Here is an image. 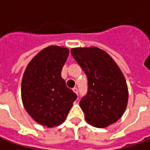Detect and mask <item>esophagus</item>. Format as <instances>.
Here are the masks:
<instances>
[{
  "label": "esophagus",
  "instance_id": "obj_1",
  "mask_svg": "<svg viewBox=\"0 0 150 150\" xmlns=\"http://www.w3.org/2000/svg\"><path fill=\"white\" fill-rule=\"evenodd\" d=\"M72 90H73V91L75 92V94H78V89H77V88H74Z\"/></svg>",
  "mask_w": 150,
  "mask_h": 150
}]
</instances>
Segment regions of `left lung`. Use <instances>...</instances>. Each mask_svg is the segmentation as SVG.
I'll use <instances>...</instances> for the list:
<instances>
[{
	"mask_svg": "<svg viewBox=\"0 0 150 150\" xmlns=\"http://www.w3.org/2000/svg\"><path fill=\"white\" fill-rule=\"evenodd\" d=\"M88 79V91L79 102L88 124L105 128L123 116L129 91L125 76L106 51L96 46L71 50Z\"/></svg>",
	"mask_w": 150,
	"mask_h": 150,
	"instance_id": "obj_1",
	"label": "left lung"
}]
</instances>
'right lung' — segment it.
<instances>
[{"label": "right lung", "mask_w": 150, "mask_h": 150, "mask_svg": "<svg viewBox=\"0 0 150 150\" xmlns=\"http://www.w3.org/2000/svg\"><path fill=\"white\" fill-rule=\"evenodd\" d=\"M69 55L67 47L50 46L32 59L21 81L25 109L37 123L53 128L64 122L77 96L61 76Z\"/></svg>", "instance_id": "right-lung-1"}]
</instances>
